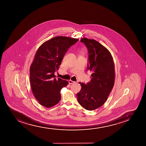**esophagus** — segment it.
<instances>
[{
	"label": "esophagus",
	"mask_w": 146,
	"mask_h": 146,
	"mask_svg": "<svg viewBox=\"0 0 146 146\" xmlns=\"http://www.w3.org/2000/svg\"><path fill=\"white\" fill-rule=\"evenodd\" d=\"M69 83L70 84H72L74 83L75 82H74V81H73L71 80H69Z\"/></svg>",
	"instance_id": "obj_1"
}]
</instances>
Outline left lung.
<instances>
[{"instance_id": "obj_1", "label": "left lung", "mask_w": 146, "mask_h": 146, "mask_svg": "<svg viewBox=\"0 0 146 146\" xmlns=\"http://www.w3.org/2000/svg\"><path fill=\"white\" fill-rule=\"evenodd\" d=\"M89 52L88 69L92 72L87 84L79 82L81 89L77 94V100L85 109L92 111L106 102L113 87L115 66L112 55L106 47L91 39L82 38Z\"/></svg>"}]
</instances>
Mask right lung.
<instances>
[{
	"instance_id": "right-lung-1",
	"label": "right lung",
	"mask_w": 146,
	"mask_h": 146,
	"mask_svg": "<svg viewBox=\"0 0 146 146\" xmlns=\"http://www.w3.org/2000/svg\"><path fill=\"white\" fill-rule=\"evenodd\" d=\"M78 39L63 36L53 37L40 45L30 69L32 92L42 106L50 108L60 101L61 90L68 81L56 79L54 72L58 70L62 59L69 48Z\"/></svg>"
}]
</instances>
